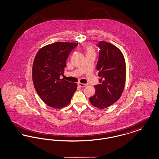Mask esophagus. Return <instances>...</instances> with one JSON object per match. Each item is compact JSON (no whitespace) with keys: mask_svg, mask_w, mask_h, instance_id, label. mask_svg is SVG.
<instances>
[{"mask_svg":"<svg viewBox=\"0 0 159 159\" xmlns=\"http://www.w3.org/2000/svg\"><path fill=\"white\" fill-rule=\"evenodd\" d=\"M77 84L80 86V87H82V88H84L86 87L88 84H84V83H78Z\"/></svg>","mask_w":159,"mask_h":159,"instance_id":"1","label":"esophagus"}]
</instances>
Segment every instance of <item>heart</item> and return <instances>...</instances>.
<instances>
[{"label":"heart","instance_id":"b5f03b06","mask_svg":"<svg viewBox=\"0 0 159 159\" xmlns=\"http://www.w3.org/2000/svg\"><path fill=\"white\" fill-rule=\"evenodd\" d=\"M86 50H87V53H94V51H93V48L92 47L88 46Z\"/></svg>","mask_w":159,"mask_h":159}]
</instances>
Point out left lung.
Wrapping results in <instances>:
<instances>
[{"label": "left lung", "mask_w": 159, "mask_h": 159, "mask_svg": "<svg viewBox=\"0 0 159 159\" xmlns=\"http://www.w3.org/2000/svg\"><path fill=\"white\" fill-rule=\"evenodd\" d=\"M97 70L99 84L95 85V93L89 98L92 105L100 109L111 106L121 97L126 80V64L119 48L107 42L101 41Z\"/></svg>", "instance_id": "left-lung-1"}]
</instances>
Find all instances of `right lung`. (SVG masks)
I'll use <instances>...</instances> for the list:
<instances>
[{"instance_id": "add662e5", "label": "right lung", "mask_w": 159, "mask_h": 159, "mask_svg": "<svg viewBox=\"0 0 159 159\" xmlns=\"http://www.w3.org/2000/svg\"><path fill=\"white\" fill-rule=\"evenodd\" d=\"M78 43L56 42L41 48L33 62L32 76L34 88L46 105L61 108L70 102L77 84L60 79L70 52Z\"/></svg>"}]
</instances>
